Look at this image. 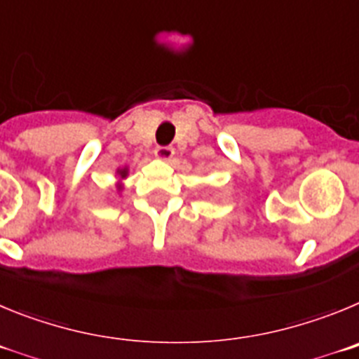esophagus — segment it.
<instances>
[{
  "mask_svg": "<svg viewBox=\"0 0 359 359\" xmlns=\"http://www.w3.org/2000/svg\"><path fill=\"white\" fill-rule=\"evenodd\" d=\"M175 156V150L172 147H157L156 148V157L161 161H172Z\"/></svg>",
  "mask_w": 359,
  "mask_h": 359,
  "instance_id": "obj_1",
  "label": "esophagus"
}]
</instances>
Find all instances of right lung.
I'll list each match as a JSON object with an SVG mask.
<instances>
[{
  "label": "right lung",
  "mask_w": 359,
  "mask_h": 359,
  "mask_svg": "<svg viewBox=\"0 0 359 359\" xmlns=\"http://www.w3.org/2000/svg\"><path fill=\"white\" fill-rule=\"evenodd\" d=\"M118 175H119V179H125V177L128 175L127 168H121V170H118ZM119 189H121V186H119Z\"/></svg>",
  "instance_id": "1"
}]
</instances>
